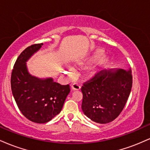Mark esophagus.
Instances as JSON below:
<instances>
[{"mask_svg":"<svg viewBox=\"0 0 150 150\" xmlns=\"http://www.w3.org/2000/svg\"><path fill=\"white\" fill-rule=\"evenodd\" d=\"M71 88L73 90H79L80 89V86L77 83H73L71 85Z\"/></svg>","mask_w":150,"mask_h":150,"instance_id":"esophagus-1","label":"esophagus"}]
</instances>
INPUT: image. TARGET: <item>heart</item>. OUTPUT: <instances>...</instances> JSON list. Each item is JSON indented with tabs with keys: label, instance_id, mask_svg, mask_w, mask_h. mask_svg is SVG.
<instances>
[{
	"label": "heart",
	"instance_id": "obj_1",
	"mask_svg": "<svg viewBox=\"0 0 150 150\" xmlns=\"http://www.w3.org/2000/svg\"><path fill=\"white\" fill-rule=\"evenodd\" d=\"M104 52L103 50L101 49H98L95 51L94 53H93L90 56H89L88 58H87L86 59L83 60L80 63V65L82 66H86V65L93 64V63H95L99 61V64H100L102 67H106L108 66V65L110 64V62H111V60H110L109 58L108 57H104Z\"/></svg>",
	"mask_w": 150,
	"mask_h": 150
}]
</instances>
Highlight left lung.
<instances>
[{
    "label": "left lung",
    "mask_w": 150,
    "mask_h": 150,
    "mask_svg": "<svg viewBox=\"0 0 150 150\" xmlns=\"http://www.w3.org/2000/svg\"><path fill=\"white\" fill-rule=\"evenodd\" d=\"M132 85L131 70H101L83 84L82 110L96 123L104 124L119 116Z\"/></svg>",
    "instance_id": "obj_1"
}]
</instances>
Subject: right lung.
<instances>
[{"mask_svg": "<svg viewBox=\"0 0 150 150\" xmlns=\"http://www.w3.org/2000/svg\"><path fill=\"white\" fill-rule=\"evenodd\" d=\"M43 44L28 46L18 56L11 75V89L19 109L27 119L47 123L61 111L70 93V85H61L53 78L40 79L29 73L27 61Z\"/></svg>", "mask_w": 150, "mask_h": 150, "instance_id": "1", "label": "right lung"}]
</instances>
